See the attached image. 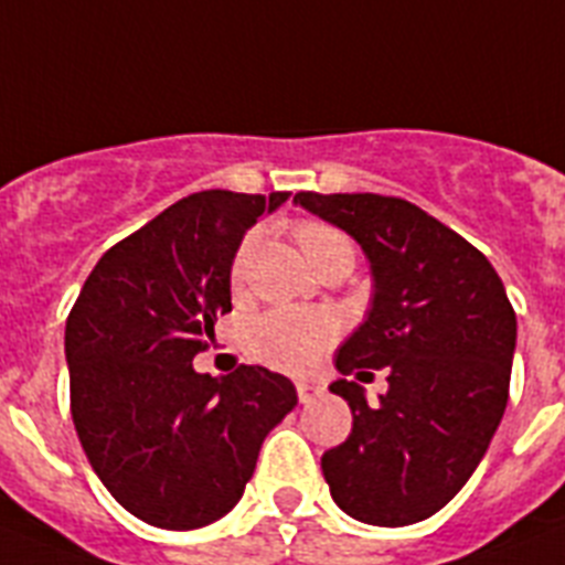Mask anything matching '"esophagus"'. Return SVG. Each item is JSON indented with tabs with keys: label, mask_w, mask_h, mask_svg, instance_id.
Instances as JSON below:
<instances>
[{
	"label": "esophagus",
	"mask_w": 565,
	"mask_h": 565,
	"mask_svg": "<svg viewBox=\"0 0 565 565\" xmlns=\"http://www.w3.org/2000/svg\"><path fill=\"white\" fill-rule=\"evenodd\" d=\"M296 390L301 404H312V401H318L323 395V386L316 384V381H298Z\"/></svg>",
	"instance_id": "34e87169"
}]
</instances>
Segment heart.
<instances>
[{"mask_svg":"<svg viewBox=\"0 0 565 565\" xmlns=\"http://www.w3.org/2000/svg\"><path fill=\"white\" fill-rule=\"evenodd\" d=\"M296 242L303 249L307 262L318 264L327 253L338 247H350L341 230L321 222H301L296 227ZM249 242L235 253L230 278L233 284L244 281ZM338 335V323L327 312L318 310H289L278 307L255 318L247 327L249 355L281 372H310L321 355L332 347Z\"/></svg>","mask_w":565,"mask_h":565,"instance_id":"obj_1","label":"heart"}]
</instances>
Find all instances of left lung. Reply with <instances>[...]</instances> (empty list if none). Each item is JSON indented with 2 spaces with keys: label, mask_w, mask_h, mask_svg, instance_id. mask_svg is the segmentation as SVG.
<instances>
[{
  "label": "left lung",
  "mask_w": 565,
  "mask_h": 565,
  "mask_svg": "<svg viewBox=\"0 0 565 565\" xmlns=\"http://www.w3.org/2000/svg\"><path fill=\"white\" fill-rule=\"evenodd\" d=\"M350 233L372 267L366 321L338 350L341 375L390 366L381 404L338 377L352 431L323 452L332 500L372 526L431 518L472 478L509 401L518 321L487 255L404 199L296 193Z\"/></svg>",
  "instance_id": "obj_1"
}]
</instances>
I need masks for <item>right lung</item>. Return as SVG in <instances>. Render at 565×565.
I'll use <instances>...</instances> for the list:
<instances>
[{
  "label": "right lung",
  "mask_w": 565,
  "mask_h": 565,
  "mask_svg": "<svg viewBox=\"0 0 565 565\" xmlns=\"http://www.w3.org/2000/svg\"><path fill=\"white\" fill-rule=\"evenodd\" d=\"M289 193L201 190L113 244L65 327L71 415L93 472L139 520L201 529L242 500L264 438L298 404L264 366L201 375L215 318L233 310L244 233Z\"/></svg>",
  "instance_id": "obj_1"
}]
</instances>
